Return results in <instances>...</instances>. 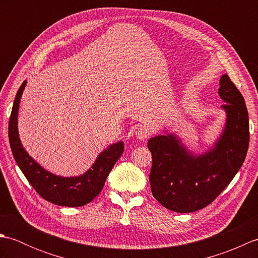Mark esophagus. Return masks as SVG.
Wrapping results in <instances>:
<instances>
[{
  "label": "esophagus",
  "mask_w": 258,
  "mask_h": 258,
  "mask_svg": "<svg viewBox=\"0 0 258 258\" xmlns=\"http://www.w3.org/2000/svg\"><path fill=\"white\" fill-rule=\"evenodd\" d=\"M135 135H136V138H138L139 140L144 141V140H146L147 138H149L150 132H149V130H146L145 127H143V126H140V127L136 128Z\"/></svg>",
  "instance_id": "34e87169"
}]
</instances>
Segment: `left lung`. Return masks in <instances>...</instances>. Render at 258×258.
<instances>
[{
	"mask_svg": "<svg viewBox=\"0 0 258 258\" xmlns=\"http://www.w3.org/2000/svg\"><path fill=\"white\" fill-rule=\"evenodd\" d=\"M220 85L227 119L212 151L191 155L174 135H158L147 143L153 160L152 194L169 211L191 213L210 205L243 165L249 144L247 108L227 74L222 75Z\"/></svg>",
	"mask_w": 258,
	"mask_h": 258,
	"instance_id": "obj_1",
	"label": "left lung"
}]
</instances>
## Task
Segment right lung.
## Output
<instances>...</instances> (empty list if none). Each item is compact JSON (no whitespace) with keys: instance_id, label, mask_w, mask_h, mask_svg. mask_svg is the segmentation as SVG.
I'll use <instances>...</instances> for the list:
<instances>
[{"instance_id":"obj_1","label":"right lung","mask_w":258,"mask_h":258,"mask_svg":"<svg viewBox=\"0 0 258 258\" xmlns=\"http://www.w3.org/2000/svg\"><path fill=\"white\" fill-rule=\"evenodd\" d=\"M25 84L26 82H23L16 93L9 122L10 146L16 163L36 193L47 202L68 207L89 204L101 193L109 172L123 154L124 143L118 142L102 152L92 168L79 177H59L46 172L29 156L19 138L18 112Z\"/></svg>"}]
</instances>
